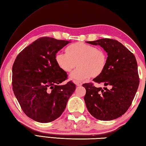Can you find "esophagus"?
Segmentation results:
<instances>
[{
    "instance_id": "34e87169",
    "label": "esophagus",
    "mask_w": 146,
    "mask_h": 146,
    "mask_svg": "<svg viewBox=\"0 0 146 146\" xmlns=\"http://www.w3.org/2000/svg\"><path fill=\"white\" fill-rule=\"evenodd\" d=\"M75 84H76L77 86H80L82 85V82L81 81H75Z\"/></svg>"
}]
</instances>
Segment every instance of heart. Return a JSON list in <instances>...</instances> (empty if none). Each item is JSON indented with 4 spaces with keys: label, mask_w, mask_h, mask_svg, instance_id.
<instances>
[{
    "label": "heart",
    "mask_w": 146,
    "mask_h": 146,
    "mask_svg": "<svg viewBox=\"0 0 146 146\" xmlns=\"http://www.w3.org/2000/svg\"><path fill=\"white\" fill-rule=\"evenodd\" d=\"M65 52L56 53L55 62L60 69L66 72H70L78 64L79 67L70 74L72 80H84L91 76H98L105 69L107 56L103 49L86 43L76 42L68 46Z\"/></svg>",
    "instance_id": "obj_1"
}]
</instances>
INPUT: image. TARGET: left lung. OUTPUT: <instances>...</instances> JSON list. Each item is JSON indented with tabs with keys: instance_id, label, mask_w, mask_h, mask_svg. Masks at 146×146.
Listing matches in <instances>:
<instances>
[{
	"instance_id": "obj_1",
	"label": "left lung",
	"mask_w": 146,
	"mask_h": 146,
	"mask_svg": "<svg viewBox=\"0 0 146 146\" xmlns=\"http://www.w3.org/2000/svg\"><path fill=\"white\" fill-rule=\"evenodd\" d=\"M86 42L100 46L108 55L103 72L93 79L95 83L103 84L106 87L104 89L95 87L93 82L82 84L86 89L84 99L87 109L97 119H115L127 111L138 89L139 77L136 58L116 40L104 38Z\"/></svg>"
}]
</instances>
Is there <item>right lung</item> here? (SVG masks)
<instances>
[{
  "label": "right lung",
  "mask_w": 146,
  "mask_h": 146,
  "mask_svg": "<svg viewBox=\"0 0 146 146\" xmlns=\"http://www.w3.org/2000/svg\"><path fill=\"white\" fill-rule=\"evenodd\" d=\"M70 42L44 37L23 49L13 65L12 86L16 98L27 116L35 121L49 123L61 116L76 90L67 72L55 62L57 52Z\"/></svg>",
  "instance_id": "obj_1"
}]
</instances>
